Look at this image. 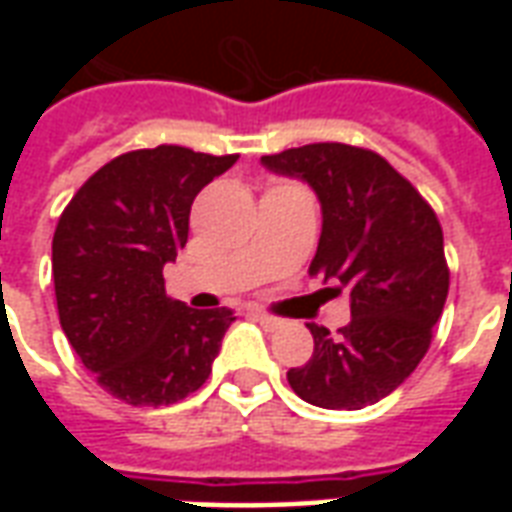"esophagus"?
Listing matches in <instances>:
<instances>
[{
    "label": "esophagus",
    "instance_id": "34e87169",
    "mask_svg": "<svg viewBox=\"0 0 512 512\" xmlns=\"http://www.w3.org/2000/svg\"><path fill=\"white\" fill-rule=\"evenodd\" d=\"M252 318H255L263 329H268V332H274V329L282 326V321H279L277 315H268V312H252Z\"/></svg>",
    "mask_w": 512,
    "mask_h": 512
}]
</instances>
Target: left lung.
<instances>
[{"instance_id": "1", "label": "left lung", "mask_w": 512, "mask_h": 512, "mask_svg": "<svg viewBox=\"0 0 512 512\" xmlns=\"http://www.w3.org/2000/svg\"><path fill=\"white\" fill-rule=\"evenodd\" d=\"M274 172L310 183L323 208L310 277L351 296V323L337 334L307 323L315 340L288 384L312 406L365 408L403 384L428 354L450 266L430 202L384 156L343 142H315L263 156Z\"/></svg>"}]
</instances>
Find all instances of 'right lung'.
Here are the masks:
<instances>
[{"label":"right lung","instance_id":"right-lung-1","mask_svg":"<svg viewBox=\"0 0 512 512\" xmlns=\"http://www.w3.org/2000/svg\"><path fill=\"white\" fill-rule=\"evenodd\" d=\"M238 156L180 145L128 150L84 180L60 213L51 271L62 332L106 392L169 406L208 376L233 310H191L164 293V263L189 241L202 186Z\"/></svg>","mask_w":512,"mask_h":512}]
</instances>
